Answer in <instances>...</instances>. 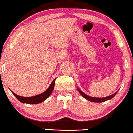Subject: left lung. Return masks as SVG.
Here are the masks:
<instances>
[{"mask_svg":"<svg viewBox=\"0 0 133 133\" xmlns=\"http://www.w3.org/2000/svg\"><path fill=\"white\" fill-rule=\"evenodd\" d=\"M77 89L78 90V92H80V94L84 98L89 100V101H90L94 102V103H102V102H104L105 101H107V100H109V99H110L114 97L116 95L117 92H118V91H117L116 93L113 94V95H110V96H109V97H107L105 98H95V97H89V96L87 95L86 94H84L82 91H81V90L78 89V88H77Z\"/></svg>","mask_w":133,"mask_h":133,"instance_id":"1","label":"left lung"}]
</instances>
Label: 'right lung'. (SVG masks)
I'll list each match as a JSON object with an SVG mask.
<instances>
[{"label": "right lung", "mask_w": 133, "mask_h": 133, "mask_svg": "<svg viewBox=\"0 0 133 133\" xmlns=\"http://www.w3.org/2000/svg\"><path fill=\"white\" fill-rule=\"evenodd\" d=\"M56 80L54 79L53 81L51 83L50 86H49V88L45 90V92H43L39 95H36V96H34V97H22V96H19L17 94H15L14 92H12V93L13 94L15 97L17 98V99L18 101H20V102H22L23 103H28V104H38L40 103H42L44 101L49 98L50 95H51V92L53 90L54 87H55V81Z\"/></svg>", "instance_id": "add662e5"}]
</instances>
